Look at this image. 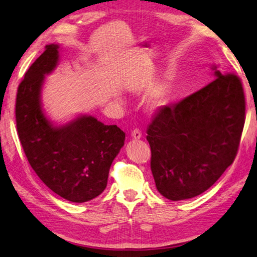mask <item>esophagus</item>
<instances>
[{"label": "esophagus", "instance_id": "esophagus-1", "mask_svg": "<svg viewBox=\"0 0 257 257\" xmlns=\"http://www.w3.org/2000/svg\"><path fill=\"white\" fill-rule=\"evenodd\" d=\"M132 138L134 141H138L142 138V132L139 129H134L132 132Z\"/></svg>", "mask_w": 257, "mask_h": 257}]
</instances>
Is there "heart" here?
<instances>
[{"mask_svg": "<svg viewBox=\"0 0 257 257\" xmlns=\"http://www.w3.org/2000/svg\"><path fill=\"white\" fill-rule=\"evenodd\" d=\"M165 104V101L163 98H154L153 101L151 102V106L152 107H160V106H163Z\"/></svg>", "mask_w": 257, "mask_h": 257, "instance_id": "b5f03b06", "label": "heart"}]
</instances>
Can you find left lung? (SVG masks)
Instances as JSON below:
<instances>
[{"instance_id": "obj_1", "label": "left lung", "mask_w": 257, "mask_h": 257, "mask_svg": "<svg viewBox=\"0 0 257 257\" xmlns=\"http://www.w3.org/2000/svg\"><path fill=\"white\" fill-rule=\"evenodd\" d=\"M213 70L210 84L160 107L147 129L156 188L170 201L204 193L237 155L245 124L242 85L234 73Z\"/></svg>"}]
</instances>
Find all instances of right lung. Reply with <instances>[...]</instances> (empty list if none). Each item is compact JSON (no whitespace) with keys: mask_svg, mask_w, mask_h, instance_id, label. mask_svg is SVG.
<instances>
[{"mask_svg":"<svg viewBox=\"0 0 257 257\" xmlns=\"http://www.w3.org/2000/svg\"><path fill=\"white\" fill-rule=\"evenodd\" d=\"M58 61L59 45H47L26 72L17 92V130L40 179L67 201L84 203L105 189L110 167L124 144L125 134L92 115H80L59 127L46 118L42 86Z\"/></svg>","mask_w":257,"mask_h":257,"instance_id":"1","label":"right lung"}]
</instances>
